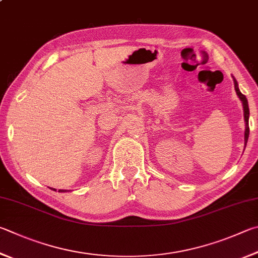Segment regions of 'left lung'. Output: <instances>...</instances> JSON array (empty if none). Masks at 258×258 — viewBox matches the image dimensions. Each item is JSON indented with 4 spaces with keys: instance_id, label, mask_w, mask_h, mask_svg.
Masks as SVG:
<instances>
[{
    "instance_id": "8db88e82",
    "label": "left lung",
    "mask_w": 258,
    "mask_h": 258,
    "mask_svg": "<svg viewBox=\"0 0 258 258\" xmlns=\"http://www.w3.org/2000/svg\"><path fill=\"white\" fill-rule=\"evenodd\" d=\"M233 78V77H232ZM233 83H235V90L237 96L239 97V99L242 102V108H243V119H245V148H246V144L248 141V137H249V125H248V119H249V108H248V101H247V98L242 95L240 92L239 88H238V82L236 81V79L233 78Z\"/></svg>"
}]
</instances>
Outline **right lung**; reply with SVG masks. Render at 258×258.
I'll use <instances>...</instances> for the list:
<instances>
[{"mask_svg":"<svg viewBox=\"0 0 258 258\" xmlns=\"http://www.w3.org/2000/svg\"><path fill=\"white\" fill-rule=\"evenodd\" d=\"M51 189H53V190H56L55 188H51ZM58 191H60V193H64V191H68V190H67V189H59Z\"/></svg>","mask_w":258,"mask_h":258,"instance_id":"obj_1","label":"right lung"}]
</instances>
